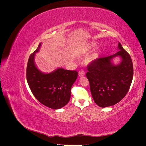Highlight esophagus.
<instances>
[{
	"label": "esophagus",
	"instance_id": "obj_1",
	"mask_svg": "<svg viewBox=\"0 0 146 146\" xmlns=\"http://www.w3.org/2000/svg\"><path fill=\"white\" fill-rule=\"evenodd\" d=\"M78 76H79V77H83V76H85V71H84V70L81 69V70H79Z\"/></svg>",
	"mask_w": 146,
	"mask_h": 146
}]
</instances>
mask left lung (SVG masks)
Here are the masks:
<instances>
[{"instance_id": "obj_1", "label": "left lung", "mask_w": 146, "mask_h": 146, "mask_svg": "<svg viewBox=\"0 0 146 146\" xmlns=\"http://www.w3.org/2000/svg\"><path fill=\"white\" fill-rule=\"evenodd\" d=\"M116 54L93 60L88 66L86 77L95 103L107 107L120 102L129 91L133 76V63L130 55L119 42ZM121 58V63L114 65L112 59Z\"/></svg>"}]
</instances>
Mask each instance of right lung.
I'll return each instance as SVG.
<instances>
[{"label": "right lung", "mask_w": 146, "mask_h": 146, "mask_svg": "<svg viewBox=\"0 0 146 146\" xmlns=\"http://www.w3.org/2000/svg\"><path fill=\"white\" fill-rule=\"evenodd\" d=\"M41 43L29 56L27 66V80L33 96L39 102L52 109H60L67 104L70 90L76 80V70L58 68L50 73L41 72L35 64V55Z\"/></svg>", "instance_id": "1"}]
</instances>
